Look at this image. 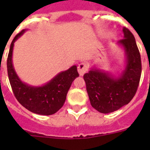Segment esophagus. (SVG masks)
I'll return each mask as SVG.
<instances>
[{
	"label": "esophagus",
	"mask_w": 150,
	"mask_h": 150,
	"mask_svg": "<svg viewBox=\"0 0 150 150\" xmlns=\"http://www.w3.org/2000/svg\"><path fill=\"white\" fill-rule=\"evenodd\" d=\"M88 71V65L84 63V62H82L80 64L78 65V72L80 76H83L84 75L85 72Z\"/></svg>",
	"instance_id": "esophagus-1"
}]
</instances>
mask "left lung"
I'll list each match as a JSON object with an SVG mask.
<instances>
[{
    "label": "left lung",
    "mask_w": 150,
    "mask_h": 150,
    "mask_svg": "<svg viewBox=\"0 0 150 150\" xmlns=\"http://www.w3.org/2000/svg\"><path fill=\"white\" fill-rule=\"evenodd\" d=\"M124 38L117 45L123 48L125 65L117 75L96 67L83 75L92 107L101 113H110L128 104L135 96L142 75V62L134 36L123 28Z\"/></svg>",
    "instance_id": "left-lung-1"
}]
</instances>
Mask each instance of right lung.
I'll use <instances>...</instances> for the list:
<instances>
[{"mask_svg": "<svg viewBox=\"0 0 150 150\" xmlns=\"http://www.w3.org/2000/svg\"><path fill=\"white\" fill-rule=\"evenodd\" d=\"M26 30H23L17 34L10 45L7 59L9 83L15 97L23 107L38 115H52L57 112L65 103L72 82L79 76L77 67L74 65L65 71L59 72L42 86H31L21 81L15 71L12 58L14 42Z\"/></svg>", "mask_w": 150, "mask_h": 150, "instance_id": "right-lung-1", "label": "right lung"}]
</instances>
